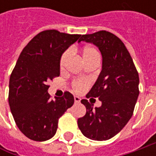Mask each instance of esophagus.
I'll return each mask as SVG.
<instances>
[{
  "mask_svg": "<svg viewBox=\"0 0 156 156\" xmlns=\"http://www.w3.org/2000/svg\"><path fill=\"white\" fill-rule=\"evenodd\" d=\"M74 99H75V103H79V102H80V101H81L80 97H78V96H75V97H74Z\"/></svg>",
  "mask_w": 156,
  "mask_h": 156,
  "instance_id": "obj_1",
  "label": "esophagus"
}]
</instances>
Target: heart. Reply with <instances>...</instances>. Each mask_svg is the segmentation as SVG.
Listing matches in <instances>:
<instances>
[{
	"label": "heart",
	"instance_id": "heart-1",
	"mask_svg": "<svg viewBox=\"0 0 156 156\" xmlns=\"http://www.w3.org/2000/svg\"><path fill=\"white\" fill-rule=\"evenodd\" d=\"M69 55H70L69 50L65 51L62 55L61 59H60L61 69H62L65 67L66 63L69 60ZM81 56L86 64L91 62L93 61H95V60H100V54L98 50L91 46H86L81 49ZM88 86H89V81H87L86 79H75L72 82V87L75 92H81V91L85 90Z\"/></svg>",
	"mask_w": 156,
	"mask_h": 156
}]
</instances>
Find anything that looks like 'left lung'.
<instances>
[{
    "mask_svg": "<svg viewBox=\"0 0 156 156\" xmlns=\"http://www.w3.org/2000/svg\"><path fill=\"white\" fill-rule=\"evenodd\" d=\"M81 41L97 46L102 55V69L87 94V98H99L101 106L94 109L87 100H81L87 112L78 119V127L91 140L107 141L133 115L139 95V75L127 48L114 34L101 30L81 35Z\"/></svg>",
    "mask_w": 156,
    "mask_h": 156,
    "instance_id": "obj_1",
    "label": "left lung"
}]
</instances>
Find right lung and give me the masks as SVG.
<instances>
[{
    "instance_id": "right-lung-1",
    "label": "right lung",
    "mask_w": 156,
    "mask_h": 156,
    "mask_svg": "<svg viewBox=\"0 0 156 156\" xmlns=\"http://www.w3.org/2000/svg\"><path fill=\"white\" fill-rule=\"evenodd\" d=\"M80 36L44 30L27 43L17 60L9 79V103L17 127L30 140L52 138L59 118L74 104V96L68 91L52 100L48 81L60 75L62 53Z\"/></svg>"
}]
</instances>
